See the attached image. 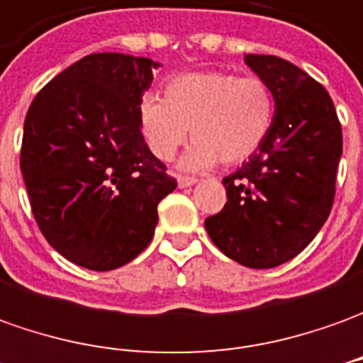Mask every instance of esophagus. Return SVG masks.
<instances>
[{"instance_id": "esophagus-1", "label": "esophagus", "mask_w": 363, "mask_h": 363, "mask_svg": "<svg viewBox=\"0 0 363 363\" xmlns=\"http://www.w3.org/2000/svg\"><path fill=\"white\" fill-rule=\"evenodd\" d=\"M197 179L196 177H189V176H177V186L179 187H191L196 184Z\"/></svg>"}]
</instances>
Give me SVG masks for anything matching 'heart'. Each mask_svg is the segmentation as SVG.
<instances>
[{"label":"heart","mask_w":363,"mask_h":363,"mask_svg":"<svg viewBox=\"0 0 363 363\" xmlns=\"http://www.w3.org/2000/svg\"><path fill=\"white\" fill-rule=\"evenodd\" d=\"M274 122L271 86L259 77L225 71L177 74L166 84V99L144 94L140 130L157 160H172L187 140L191 148L182 167L201 172L221 162L241 164L267 140Z\"/></svg>","instance_id":"1"}]
</instances>
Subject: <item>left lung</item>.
Listing matches in <instances>:
<instances>
[{
  "instance_id": "left-lung-1",
  "label": "left lung",
  "mask_w": 363,
  "mask_h": 363,
  "mask_svg": "<svg viewBox=\"0 0 363 363\" xmlns=\"http://www.w3.org/2000/svg\"><path fill=\"white\" fill-rule=\"evenodd\" d=\"M271 86L274 122L261 148L223 179L227 203L206 219L217 249L249 269L291 261L328 219L342 126L326 89L274 55H245Z\"/></svg>"
}]
</instances>
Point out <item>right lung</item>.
Segmentation results:
<instances>
[{
  "mask_svg": "<svg viewBox=\"0 0 363 363\" xmlns=\"http://www.w3.org/2000/svg\"><path fill=\"white\" fill-rule=\"evenodd\" d=\"M157 67L122 52L86 55L27 110L21 174L35 221L79 267L112 271L136 259L154 237L157 203L177 186L140 130Z\"/></svg>",
  "mask_w": 363,
  "mask_h": 363,
  "instance_id": "right-lung-1",
  "label": "right lung"
}]
</instances>
